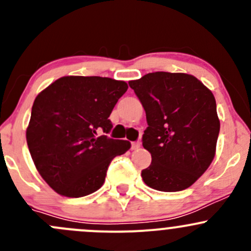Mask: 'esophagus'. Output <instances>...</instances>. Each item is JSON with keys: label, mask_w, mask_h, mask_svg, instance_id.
Here are the masks:
<instances>
[{"label": "esophagus", "mask_w": 251, "mask_h": 251, "mask_svg": "<svg viewBox=\"0 0 251 251\" xmlns=\"http://www.w3.org/2000/svg\"><path fill=\"white\" fill-rule=\"evenodd\" d=\"M141 147V143L140 142H132V143H131V148L133 149V151H136V149H138Z\"/></svg>", "instance_id": "34e87169"}]
</instances>
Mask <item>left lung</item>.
<instances>
[{
  "label": "left lung",
  "instance_id": "left-lung-1",
  "mask_svg": "<svg viewBox=\"0 0 251 251\" xmlns=\"http://www.w3.org/2000/svg\"><path fill=\"white\" fill-rule=\"evenodd\" d=\"M128 85L141 100L148 124L142 144L151 163L142 170L144 183L161 192L188 188L216 153L220 120L214 95L184 73H149Z\"/></svg>",
  "mask_w": 251,
  "mask_h": 251
}]
</instances>
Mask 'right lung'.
<instances>
[{"label":"right lung","instance_id":"obj_1","mask_svg":"<svg viewBox=\"0 0 251 251\" xmlns=\"http://www.w3.org/2000/svg\"><path fill=\"white\" fill-rule=\"evenodd\" d=\"M127 88L110 77L63 76L35 98L27 147L39 174L58 194L80 198L100 189L110 161L130 149L128 141L104 135Z\"/></svg>","mask_w":251,"mask_h":251}]
</instances>
